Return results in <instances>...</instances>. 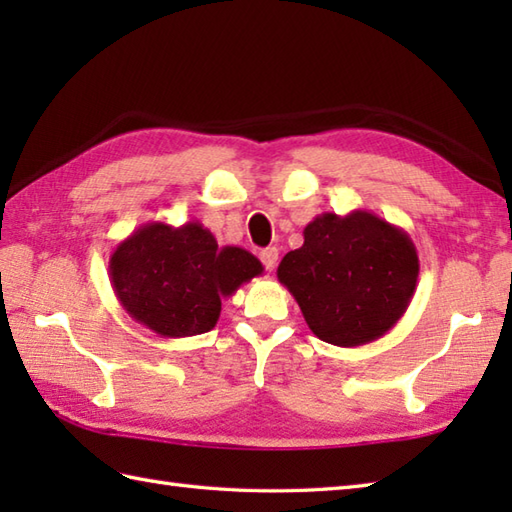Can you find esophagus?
Segmentation results:
<instances>
[{
    "instance_id": "esophagus-1",
    "label": "esophagus",
    "mask_w": 512,
    "mask_h": 512,
    "mask_svg": "<svg viewBox=\"0 0 512 512\" xmlns=\"http://www.w3.org/2000/svg\"><path fill=\"white\" fill-rule=\"evenodd\" d=\"M259 257H262V264L266 266V270H275V266L279 262V250L275 246L264 248L262 253H259Z\"/></svg>"
}]
</instances>
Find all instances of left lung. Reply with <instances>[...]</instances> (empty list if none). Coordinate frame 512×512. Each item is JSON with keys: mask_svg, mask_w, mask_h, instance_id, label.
<instances>
[{"mask_svg": "<svg viewBox=\"0 0 512 512\" xmlns=\"http://www.w3.org/2000/svg\"><path fill=\"white\" fill-rule=\"evenodd\" d=\"M418 273L411 237L356 209L314 217L303 228V246L281 259L277 279L299 303L312 334L339 347H358L400 321Z\"/></svg>", "mask_w": 512, "mask_h": 512, "instance_id": "1", "label": "left lung"}]
</instances>
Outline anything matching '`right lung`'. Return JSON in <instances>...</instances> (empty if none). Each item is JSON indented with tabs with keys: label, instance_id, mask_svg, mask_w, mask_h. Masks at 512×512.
<instances>
[{
	"label": "right lung",
	"instance_id": "right-lung-1",
	"mask_svg": "<svg viewBox=\"0 0 512 512\" xmlns=\"http://www.w3.org/2000/svg\"><path fill=\"white\" fill-rule=\"evenodd\" d=\"M264 273L239 246H217L200 222H149L125 237L110 257V281L123 310L162 339L215 328L222 299Z\"/></svg>",
	"mask_w": 512,
	"mask_h": 512
}]
</instances>
